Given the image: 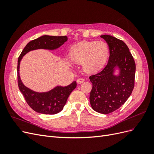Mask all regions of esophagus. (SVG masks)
Listing matches in <instances>:
<instances>
[{
    "label": "esophagus",
    "mask_w": 154,
    "mask_h": 154,
    "mask_svg": "<svg viewBox=\"0 0 154 154\" xmlns=\"http://www.w3.org/2000/svg\"><path fill=\"white\" fill-rule=\"evenodd\" d=\"M84 81H85V79H83V78H78V80H76V82H77L78 84H80V83H83Z\"/></svg>",
    "instance_id": "obj_1"
}]
</instances>
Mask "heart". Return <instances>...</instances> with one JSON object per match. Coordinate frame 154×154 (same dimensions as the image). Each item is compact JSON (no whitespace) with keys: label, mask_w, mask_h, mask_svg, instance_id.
<instances>
[{"label":"heart","mask_w":154,"mask_h":154,"mask_svg":"<svg viewBox=\"0 0 154 154\" xmlns=\"http://www.w3.org/2000/svg\"><path fill=\"white\" fill-rule=\"evenodd\" d=\"M109 54V45L103 41H83L74 45L70 55L72 61L82 63V69L87 72H96L103 68ZM71 64L72 63L69 60Z\"/></svg>","instance_id":"1"}]
</instances>
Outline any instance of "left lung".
<instances>
[{"label":"left lung","mask_w":154,"mask_h":154,"mask_svg":"<svg viewBox=\"0 0 154 154\" xmlns=\"http://www.w3.org/2000/svg\"><path fill=\"white\" fill-rule=\"evenodd\" d=\"M100 37L108 44L110 56L105 67L89 77L92 83L89 98L93 110L107 114L118 109L131 95L136 63L123 41L108 35Z\"/></svg>","instance_id":"obj_1"}]
</instances>
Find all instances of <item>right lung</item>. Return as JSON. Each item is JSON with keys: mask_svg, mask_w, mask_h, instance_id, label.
I'll return each instance as SVG.
<instances>
[{"mask_svg": "<svg viewBox=\"0 0 154 154\" xmlns=\"http://www.w3.org/2000/svg\"><path fill=\"white\" fill-rule=\"evenodd\" d=\"M67 41V37L43 35L27 44L23 49L18 59L17 76L18 87L24 96L26 102L35 112L44 114H56L62 111L66 105L67 98L71 92L76 88V82L74 81L68 86H56L46 92H36L27 87L20 76V62L27 53L37 49L53 51Z\"/></svg>", "mask_w": 154, "mask_h": 154, "instance_id": "obj_1", "label": "right lung"}]
</instances>
